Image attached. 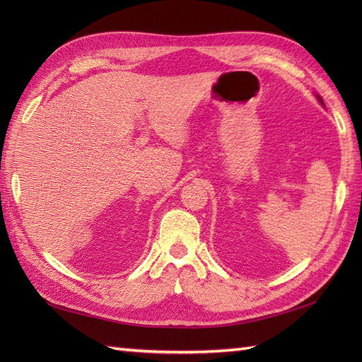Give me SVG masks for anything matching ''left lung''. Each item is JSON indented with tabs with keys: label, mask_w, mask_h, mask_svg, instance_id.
<instances>
[{
	"label": "left lung",
	"mask_w": 362,
	"mask_h": 362,
	"mask_svg": "<svg viewBox=\"0 0 362 362\" xmlns=\"http://www.w3.org/2000/svg\"><path fill=\"white\" fill-rule=\"evenodd\" d=\"M316 98H317V101H319L322 105H325V104H324V101H322V98H320L319 95H316Z\"/></svg>",
	"instance_id": "left-lung-1"
}]
</instances>
